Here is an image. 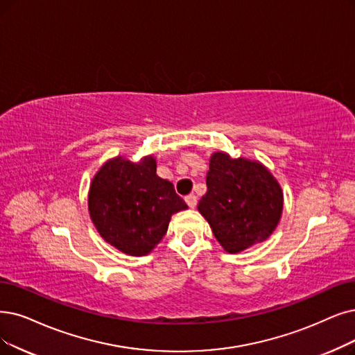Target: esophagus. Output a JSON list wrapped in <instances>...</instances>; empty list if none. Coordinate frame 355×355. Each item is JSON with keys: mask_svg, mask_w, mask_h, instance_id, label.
<instances>
[{"mask_svg": "<svg viewBox=\"0 0 355 355\" xmlns=\"http://www.w3.org/2000/svg\"><path fill=\"white\" fill-rule=\"evenodd\" d=\"M185 201H187V204L189 205V208H195L196 207V196L193 195V193H189V195H187L185 196Z\"/></svg>", "mask_w": 355, "mask_h": 355, "instance_id": "esophagus-1", "label": "esophagus"}]
</instances>
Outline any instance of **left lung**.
I'll return each instance as SVG.
<instances>
[{
	"label": "left lung",
	"mask_w": 355,
	"mask_h": 355,
	"mask_svg": "<svg viewBox=\"0 0 355 355\" xmlns=\"http://www.w3.org/2000/svg\"><path fill=\"white\" fill-rule=\"evenodd\" d=\"M282 204L279 183L263 164L223 151L211 155L198 211L224 250L239 253L266 240L278 225Z\"/></svg>",
	"instance_id": "left-lung-1"
}]
</instances>
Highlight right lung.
<instances>
[{
  "label": "right lung",
  "mask_w": 355,
  "mask_h": 355,
  "mask_svg": "<svg viewBox=\"0 0 355 355\" xmlns=\"http://www.w3.org/2000/svg\"><path fill=\"white\" fill-rule=\"evenodd\" d=\"M155 170L151 155L139 163L118 155L101 167L90 185L89 212L98 234L131 257L150 253L172 216L188 208L173 183Z\"/></svg>",
  "instance_id": "right-lung-1"
}]
</instances>
